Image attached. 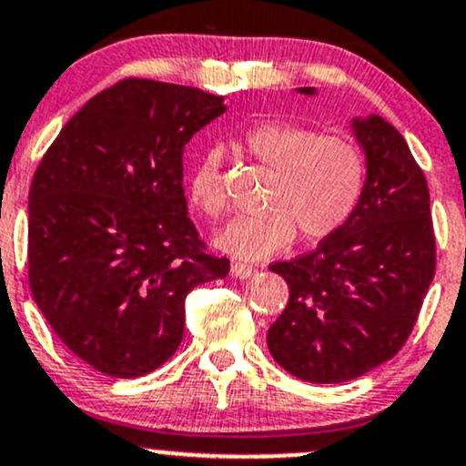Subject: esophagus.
<instances>
[{"instance_id":"obj_1","label":"esophagus","mask_w":466,"mask_h":466,"mask_svg":"<svg viewBox=\"0 0 466 466\" xmlns=\"http://www.w3.org/2000/svg\"><path fill=\"white\" fill-rule=\"evenodd\" d=\"M229 272H232L234 279H249V276L257 274V269H254L252 265H245V263H232V268H229Z\"/></svg>"}]
</instances>
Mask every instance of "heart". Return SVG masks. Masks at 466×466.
Wrapping results in <instances>:
<instances>
[{"mask_svg": "<svg viewBox=\"0 0 466 466\" xmlns=\"http://www.w3.org/2000/svg\"><path fill=\"white\" fill-rule=\"evenodd\" d=\"M248 155L274 170L257 217H238L223 228L217 245L232 257L257 260L294 241L329 237L351 217L365 187V155L340 135H319L289 121H260L243 137ZM192 203L209 218L228 209L218 157L208 152L187 178Z\"/></svg>", "mask_w": 466, "mask_h": 466, "instance_id": "1", "label": "heart"}]
</instances>
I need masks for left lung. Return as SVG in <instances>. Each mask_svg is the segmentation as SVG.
<instances>
[{"label": "left lung", "instance_id": "8db88e82", "mask_svg": "<svg viewBox=\"0 0 466 466\" xmlns=\"http://www.w3.org/2000/svg\"><path fill=\"white\" fill-rule=\"evenodd\" d=\"M314 95V88H299ZM367 158L360 201L314 252L269 265L289 300L268 331L274 360L305 382H347L402 350L436 272L429 187L382 116L351 121Z\"/></svg>", "mask_w": 466, "mask_h": 466}]
</instances>
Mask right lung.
Segmentation results:
<instances>
[{
	"mask_svg": "<svg viewBox=\"0 0 466 466\" xmlns=\"http://www.w3.org/2000/svg\"><path fill=\"white\" fill-rule=\"evenodd\" d=\"M223 112V96L132 76L92 96L35 172L30 291L101 374L161 367L181 345L186 296L229 272L206 252L183 192V147Z\"/></svg>",
	"mask_w": 466,
	"mask_h": 466,
	"instance_id": "add662e5",
	"label": "right lung"
}]
</instances>
